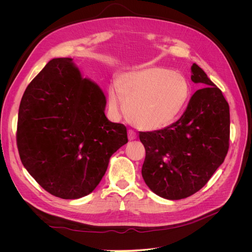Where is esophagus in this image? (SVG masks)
Returning <instances> with one entry per match:
<instances>
[{
  "instance_id": "1",
  "label": "esophagus",
  "mask_w": 252,
  "mask_h": 252,
  "mask_svg": "<svg viewBox=\"0 0 252 252\" xmlns=\"http://www.w3.org/2000/svg\"><path fill=\"white\" fill-rule=\"evenodd\" d=\"M136 132L135 131H133L132 129H130V130H128V139L130 140V141H132V140H135L136 139Z\"/></svg>"
}]
</instances>
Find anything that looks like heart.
Instances as JSON below:
<instances>
[{
	"instance_id": "b5f03b06",
	"label": "heart",
	"mask_w": 252,
	"mask_h": 252,
	"mask_svg": "<svg viewBox=\"0 0 252 252\" xmlns=\"http://www.w3.org/2000/svg\"><path fill=\"white\" fill-rule=\"evenodd\" d=\"M118 89L108 91L109 107L116 114L128 113L144 129H161L173 122L189 97V84L182 74L162 67L126 73Z\"/></svg>"
}]
</instances>
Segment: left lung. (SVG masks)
<instances>
[{
    "instance_id": "8db88e82",
    "label": "left lung",
    "mask_w": 252,
    "mask_h": 252,
    "mask_svg": "<svg viewBox=\"0 0 252 252\" xmlns=\"http://www.w3.org/2000/svg\"><path fill=\"white\" fill-rule=\"evenodd\" d=\"M196 90L175 123L161 130L140 132L146 157L142 177L158 196L181 200L203 188L229 148V105L201 67L191 66Z\"/></svg>"
}]
</instances>
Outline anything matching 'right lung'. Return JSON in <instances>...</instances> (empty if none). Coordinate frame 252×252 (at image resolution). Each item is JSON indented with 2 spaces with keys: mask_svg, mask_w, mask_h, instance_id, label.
I'll use <instances>...</instances> for the list:
<instances>
[{
  "mask_svg": "<svg viewBox=\"0 0 252 252\" xmlns=\"http://www.w3.org/2000/svg\"><path fill=\"white\" fill-rule=\"evenodd\" d=\"M101 88L70 58L53 59L21 100L17 145L22 164L50 194L74 200L93 192L110 157L128 142L123 124L105 116Z\"/></svg>",
  "mask_w": 252,
  "mask_h": 252,
  "instance_id": "obj_1",
  "label": "right lung"
}]
</instances>
